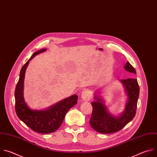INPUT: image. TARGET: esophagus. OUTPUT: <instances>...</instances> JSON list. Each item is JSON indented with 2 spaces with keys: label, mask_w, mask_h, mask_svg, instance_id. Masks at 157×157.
I'll return each instance as SVG.
<instances>
[{
  "label": "esophagus",
  "mask_w": 157,
  "mask_h": 157,
  "mask_svg": "<svg viewBox=\"0 0 157 157\" xmlns=\"http://www.w3.org/2000/svg\"><path fill=\"white\" fill-rule=\"evenodd\" d=\"M82 99L83 101H88L91 98V93L88 90H85L82 93Z\"/></svg>",
  "instance_id": "obj_1"
}]
</instances>
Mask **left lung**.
Here are the masks:
<instances>
[{"mask_svg": "<svg viewBox=\"0 0 157 157\" xmlns=\"http://www.w3.org/2000/svg\"><path fill=\"white\" fill-rule=\"evenodd\" d=\"M124 69L132 74H136V71L128 61L124 66ZM121 82L126 90L128 95V101L124 112L117 117L110 114L103 101L97 96V101L92 102V114L90 119L91 128L96 131L102 134L116 132L122 129L134 117L137 101L139 96V86L136 78L121 80Z\"/></svg>", "mask_w": 157, "mask_h": 157, "instance_id": "1", "label": "left lung"}]
</instances>
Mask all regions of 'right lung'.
Here are the masks:
<instances>
[{"instance_id": "obj_1", "label": "right lung", "mask_w": 157, "mask_h": 157, "mask_svg": "<svg viewBox=\"0 0 157 157\" xmlns=\"http://www.w3.org/2000/svg\"><path fill=\"white\" fill-rule=\"evenodd\" d=\"M42 49L33 53L22 67L18 82L15 87V112L18 118L33 131L41 134L55 132L60 126L67 112L77 103L78 96L74 95L62 100L45 110L31 109L23 98V83L26 69L30 60L35 56L46 51Z\"/></svg>"}]
</instances>
